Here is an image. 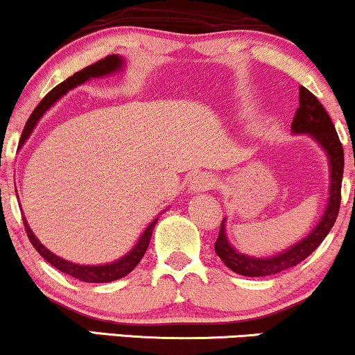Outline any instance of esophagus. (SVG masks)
Listing matches in <instances>:
<instances>
[{"instance_id":"34e87169","label":"esophagus","mask_w":355,"mask_h":355,"mask_svg":"<svg viewBox=\"0 0 355 355\" xmlns=\"http://www.w3.org/2000/svg\"><path fill=\"white\" fill-rule=\"evenodd\" d=\"M218 184V179H216L214 174L202 173L199 176H196L191 182V189L196 191V193H201V191H209Z\"/></svg>"}]
</instances>
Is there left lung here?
<instances>
[{"mask_svg": "<svg viewBox=\"0 0 355 355\" xmlns=\"http://www.w3.org/2000/svg\"><path fill=\"white\" fill-rule=\"evenodd\" d=\"M294 132H309L318 143L322 146L324 151L327 153L329 161H331V198H329L326 212L322 219L319 220L318 226L309 236L304 237L301 243L294 244L282 254H277L268 259H256V257L244 256L239 254L227 243L226 231H224V220L220 223L219 236L214 243L216 254L220 261L227 266L229 269L241 276L248 277H264L279 274L282 270L294 268L306 257H309L320 243L326 239L332 226H334L337 214L340 207V187H343V174H344V149L340 144L339 136L332 123L331 116L324 110L319 99L311 93L309 89L301 86L299 87V107L295 110L293 124H291Z\"/></svg>", "mask_w": 355, "mask_h": 355, "instance_id": "left-lung-1", "label": "left lung"}]
</instances>
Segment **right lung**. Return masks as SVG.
<instances>
[{
    "instance_id": "add662e5",
    "label": "right lung",
    "mask_w": 355,
    "mask_h": 355,
    "mask_svg": "<svg viewBox=\"0 0 355 355\" xmlns=\"http://www.w3.org/2000/svg\"><path fill=\"white\" fill-rule=\"evenodd\" d=\"M123 64L124 62L119 56H116V54H110V56L96 61L94 64L86 66V68H83L81 71H78V73H74L73 76H69L68 79H64V81L60 83L56 87H53V89L49 91L43 99H41V103L35 107V111L31 112V116H29V119L26 121V126L23 129V135H21L19 143L23 144L24 141L28 139L29 135H31L33 128L36 126L37 119H40L41 116H43V112L48 110L54 101H58L62 94H66L69 89H73V87L83 85V83L87 81V79L106 76V74L114 73V71L123 68ZM23 223H24V231H26L28 239L31 241L33 248L41 254V257H44V259L51 266H54L58 270H61V272L68 274V276H73L79 279V281H85V282H111V281H116V279L128 276V274L131 272L137 264H139V261L143 259L146 249H148L149 241H151L153 229L156 226L157 219H154L153 223L146 227L143 236L139 237V241H137V244L135 245V249H132L131 252L126 254L123 259L106 266H79V264H74V262L61 259V257H58L56 254L48 251V249H46L44 245L36 239V236L33 234V231L29 229L26 219L24 218H23Z\"/></svg>"
}]
</instances>
